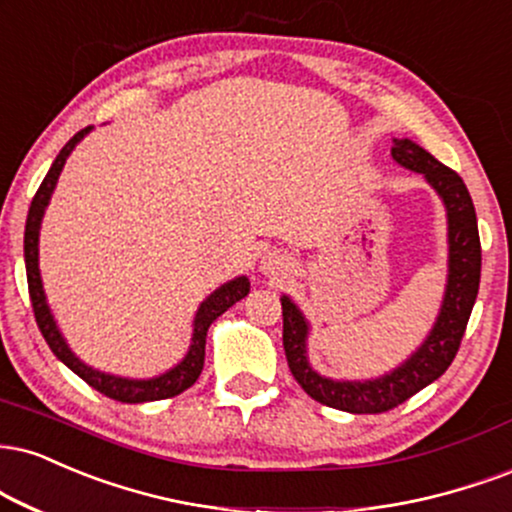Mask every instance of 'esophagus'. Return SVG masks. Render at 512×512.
<instances>
[{"label": "esophagus", "mask_w": 512, "mask_h": 512, "mask_svg": "<svg viewBox=\"0 0 512 512\" xmlns=\"http://www.w3.org/2000/svg\"><path fill=\"white\" fill-rule=\"evenodd\" d=\"M260 269H262L264 274H269V276H279V274H283L288 269V257L283 255V252H279V250H269L267 255L262 257Z\"/></svg>", "instance_id": "1"}]
</instances>
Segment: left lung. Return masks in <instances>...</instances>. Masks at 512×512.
<instances>
[{"label":"left lung","instance_id":"1","mask_svg":"<svg viewBox=\"0 0 512 512\" xmlns=\"http://www.w3.org/2000/svg\"><path fill=\"white\" fill-rule=\"evenodd\" d=\"M391 155L400 166L417 171L427 178L446 205L448 217V283L443 293L441 312L424 338L420 348L403 365L367 381H334L322 377L307 360V334L310 324L288 295L281 298L283 307V350L288 367L303 391L317 403L329 408L353 412V415H377L398 408L451 367L460 341H463L467 319L472 315L482 274V245H479L477 214L463 178L434 159L427 150L412 140H393Z\"/></svg>","mask_w":512,"mask_h":512}]
</instances>
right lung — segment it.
Here are the masks:
<instances>
[{
	"instance_id": "1",
	"label": "right lung",
	"mask_w": 512,
	"mask_h": 512,
	"mask_svg": "<svg viewBox=\"0 0 512 512\" xmlns=\"http://www.w3.org/2000/svg\"><path fill=\"white\" fill-rule=\"evenodd\" d=\"M92 131V126L78 131L73 138L61 147V152L54 159V164L49 166L45 181L40 183L38 193H35L33 202H30L28 219H26V238H23V255H26V274H28V293L30 303H33L35 322H38L42 336H45L47 346L52 348V353L64 362L71 372H76L85 384H90L92 389L104 393L107 398L121 400V403H147V400H164L171 396H178L190 386L195 384L197 377H200L202 367H205V341H207V329L214 319L224 315L231 305H236L238 300H243L245 295L250 293V281L248 276H238L224 286L217 288L205 303L197 310L195 322H193V343H190L186 357L178 362L176 367H171L169 372L159 374V377L152 379H126V377H114V374H104L100 369H92L80 362L76 355L71 353V348L66 346L64 336L57 329V322H54L52 312H49L45 291H42V279H40V267H38V240H40V224L42 214L49 205V197L54 193V186H57L61 169H64L66 159L73 152L80 140L85 138Z\"/></svg>"
}]
</instances>
